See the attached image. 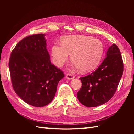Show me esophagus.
Segmentation results:
<instances>
[{
	"mask_svg": "<svg viewBox=\"0 0 134 134\" xmlns=\"http://www.w3.org/2000/svg\"><path fill=\"white\" fill-rule=\"evenodd\" d=\"M66 79H73L75 77L74 75L70 74H67L66 75Z\"/></svg>",
	"mask_w": 134,
	"mask_h": 134,
	"instance_id": "1",
	"label": "esophagus"
}]
</instances>
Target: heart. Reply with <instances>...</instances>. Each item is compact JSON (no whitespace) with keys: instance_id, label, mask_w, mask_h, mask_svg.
Masks as SVG:
<instances>
[{"instance_id":"1","label":"heart","mask_w":134,"mask_h":134,"mask_svg":"<svg viewBox=\"0 0 134 134\" xmlns=\"http://www.w3.org/2000/svg\"><path fill=\"white\" fill-rule=\"evenodd\" d=\"M62 44L55 43L51 48L52 61L61 67L71 54V60L75 68L89 71L99 63L104 52L102 42L96 38L77 35L66 36L61 40Z\"/></svg>"}]
</instances>
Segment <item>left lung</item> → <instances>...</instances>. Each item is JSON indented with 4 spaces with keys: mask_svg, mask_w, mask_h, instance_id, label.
<instances>
[{
    "mask_svg": "<svg viewBox=\"0 0 134 134\" xmlns=\"http://www.w3.org/2000/svg\"><path fill=\"white\" fill-rule=\"evenodd\" d=\"M123 72L120 51L115 44L109 47L99 67L87 76L80 77L82 85L78 100L86 107H97L109 101L116 92Z\"/></svg>",
    "mask_w": 134,
    "mask_h": 134,
    "instance_id": "1",
    "label": "left lung"
}]
</instances>
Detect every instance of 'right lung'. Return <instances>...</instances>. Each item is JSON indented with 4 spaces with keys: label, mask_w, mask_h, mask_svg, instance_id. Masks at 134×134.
Instances as JSON below:
<instances>
[{
    "label": "right lung",
    "mask_w": 134,
    "mask_h": 134,
    "mask_svg": "<svg viewBox=\"0 0 134 134\" xmlns=\"http://www.w3.org/2000/svg\"><path fill=\"white\" fill-rule=\"evenodd\" d=\"M44 36L39 34L23 38L12 51L8 63L15 93L35 107L52 101L58 82L65 76L51 63Z\"/></svg>",
    "instance_id": "right-lung-1"
}]
</instances>
